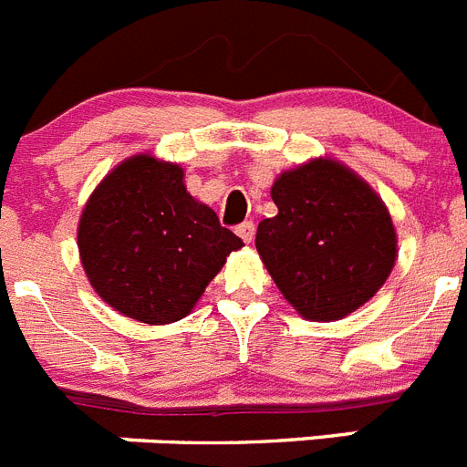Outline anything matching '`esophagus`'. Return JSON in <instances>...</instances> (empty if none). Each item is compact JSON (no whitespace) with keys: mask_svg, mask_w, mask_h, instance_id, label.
<instances>
[{"mask_svg":"<svg viewBox=\"0 0 467 467\" xmlns=\"http://www.w3.org/2000/svg\"><path fill=\"white\" fill-rule=\"evenodd\" d=\"M236 234L243 238V241L250 243L254 238V224L253 222H243V224L236 226Z\"/></svg>","mask_w":467,"mask_h":467,"instance_id":"esophagus-1","label":"esophagus"}]
</instances>
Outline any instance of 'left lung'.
<instances>
[{
  "mask_svg": "<svg viewBox=\"0 0 467 467\" xmlns=\"http://www.w3.org/2000/svg\"><path fill=\"white\" fill-rule=\"evenodd\" d=\"M278 214L257 226V253L306 320H339L390 275L398 238L369 184L339 161L313 159L271 187Z\"/></svg>",
  "mask_w": 467,
  "mask_h": 467,
  "instance_id": "8db88e82",
  "label": "left lung"
}]
</instances>
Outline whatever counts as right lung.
Instances as JSON below:
<instances>
[{
  "label": "right lung",
  "mask_w": 467,
  "mask_h": 467,
  "mask_svg": "<svg viewBox=\"0 0 467 467\" xmlns=\"http://www.w3.org/2000/svg\"><path fill=\"white\" fill-rule=\"evenodd\" d=\"M77 238L93 290L147 325L189 316L226 254L243 247L187 192L182 168L151 154L130 156L98 184Z\"/></svg>",
  "instance_id": "obj_1"
}]
</instances>
